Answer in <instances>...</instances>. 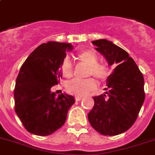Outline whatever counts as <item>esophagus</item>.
I'll use <instances>...</instances> for the list:
<instances>
[{"label": "esophagus", "mask_w": 155, "mask_h": 155, "mask_svg": "<svg viewBox=\"0 0 155 155\" xmlns=\"http://www.w3.org/2000/svg\"><path fill=\"white\" fill-rule=\"evenodd\" d=\"M81 99H82L81 97H75V101H80Z\"/></svg>", "instance_id": "obj_1"}]
</instances>
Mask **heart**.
Here are the masks:
<instances>
[{
	"mask_svg": "<svg viewBox=\"0 0 155 155\" xmlns=\"http://www.w3.org/2000/svg\"><path fill=\"white\" fill-rule=\"evenodd\" d=\"M77 58L83 65L88 66L87 76H93L97 80L104 81L109 75V68L104 62H98V55L93 50H82L78 53ZM63 78H70L73 75V66L68 60H65L61 67ZM97 83L93 78L85 80H73L66 86L67 92L77 97H83L93 90Z\"/></svg>",
	"mask_w": 155,
	"mask_h": 155,
	"instance_id": "1",
	"label": "heart"
}]
</instances>
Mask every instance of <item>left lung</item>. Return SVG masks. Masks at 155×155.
I'll return each instance as SVG.
<instances>
[{
    "mask_svg": "<svg viewBox=\"0 0 155 155\" xmlns=\"http://www.w3.org/2000/svg\"><path fill=\"white\" fill-rule=\"evenodd\" d=\"M92 43L109 66H117L108 77L105 93L93 97L94 106L88 119L100 134L119 135L134 124L143 104V75L128 53L112 42L98 39Z\"/></svg>",
    "mask_w": 155,
    "mask_h": 155,
    "instance_id": "obj_1",
    "label": "left lung"
}]
</instances>
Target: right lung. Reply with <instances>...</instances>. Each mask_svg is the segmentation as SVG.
<instances>
[{"mask_svg": "<svg viewBox=\"0 0 155 155\" xmlns=\"http://www.w3.org/2000/svg\"><path fill=\"white\" fill-rule=\"evenodd\" d=\"M70 43L48 42L31 52L21 66L14 89L15 112L28 132L49 135L65 124L75 101L73 96L51 91L62 78L61 67Z\"/></svg>", "mask_w": 155, "mask_h": 155, "instance_id": "right-lung-1", "label": "right lung"}]
</instances>
